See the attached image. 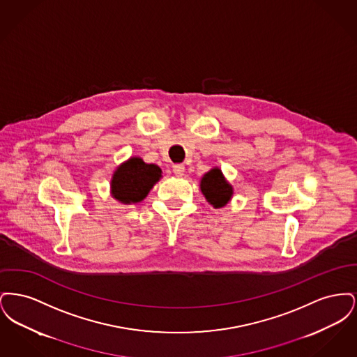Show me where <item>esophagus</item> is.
Instances as JSON below:
<instances>
[{
	"mask_svg": "<svg viewBox=\"0 0 357 357\" xmlns=\"http://www.w3.org/2000/svg\"><path fill=\"white\" fill-rule=\"evenodd\" d=\"M185 166L183 165H174L172 166V171H174V174L175 175H178V176H182L183 174H185Z\"/></svg>",
	"mask_w": 357,
	"mask_h": 357,
	"instance_id": "obj_1",
	"label": "esophagus"
}]
</instances>
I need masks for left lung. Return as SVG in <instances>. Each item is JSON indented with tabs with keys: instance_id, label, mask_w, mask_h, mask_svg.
Here are the masks:
<instances>
[{
	"instance_id": "1",
	"label": "left lung",
	"mask_w": 357,
	"mask_h": 357,
	"mask_svg": "<svg viewBox=\"0 0 357 357\" xmlns=\"http://www.w3.org/2000/svg\"><path fill=\"white\" fill-rule=\"evenodd\" d=\"M204 199L214 208H221L229 204L234 195V188L225 178L220 167H213L204 174L199 182Z\"/></svg>"
}]
</instances>
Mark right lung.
<instances>
[{"label":"right lung","instance_id":"obj_1","mask_svg":"<svg viewBox=\"0 0 357 357\" xmlns=\"http://www.w3.org/2000/svg\"><path fill=\"white\" fill-rule=\"evenodd\" d=\"M162 170L139 156H131L119 165L111 178V195L123 204L142 202L160 181Z\"/></svg>","mask_w":357,"mask_h":357}]
</instances>
